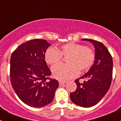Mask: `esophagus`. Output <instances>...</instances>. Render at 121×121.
I'll list each match as a JSON object with an SVG mask.
<instances>
[{
	"mask_svg": "<svg viewBox=\"0 0 121 121\" xmlns=\"http://www.w3.org/2000/svg\"><path fill=\"white\" fill-rule=\"evenodd\" d=\"M65 84V82H64V81H59L60 85H63V84Z\"/></svg>",
	"mask_w": 121,
	"mask_h": 121,
	"instance_id": "obj_1",
	"label": "esophagus"
}]
</instances>
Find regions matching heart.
Returning a JSON list of instances; mask_svg holds the SVG:
<instances>
[{
    "label": "heart",
    "mask_w": 121,
    "mask_h": 121,
    "mask_svg": "<svg viewBox=\"0 0 121 121\" xmlns=\"http://www.w3.org/2000/svg\"><path fill=\"white\" fill-rule=\"evenodd\" d=\"M63 56L67 57L68 64H59L52 67L54 77L60 81H66L77 76L80 72H84L91 67L95 60V53L90 47L80 44L69 43L61 46L60 50L51 47L45 53V60L50 65L60 63Z\"/></svg>",
    "instance_id": "1"
}]
</instances>
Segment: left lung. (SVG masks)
Instances as JSON below:
<instances>
[{
	"instance_id": "left-lung-1",
	"label": "left lung",
	"mask_w": 121,
	"mask_h": 121,
	"mask_svg": "<svg viewBox=\"0 0 121 121\" xmlns=\"http://www.w3.org/2000/svg\"><path fill=\"white\" fill-rule=\"evenodd\" d=\"M82 40L92 43L95 47L94 63L88 73L75 80L76 90L70 94L71 101L77 105L89 108L95 105L107 94L112 78L113 61L107 47L99 41L92 39Z\"/></svg>"
}]
</instances>
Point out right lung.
Masks as SVG:
<instances>
[{
    "mask_svg": "<svg viewBox=\"0 0 121 121\" xmlns=\"http://www.w3.org/2000/svg\"><path fill=\"white\" fill-rule=\"evenodd\" d=\"M50 44L43 39L29 40L12 54L10 76L12 87L27 105L40 108L49 104L59 83L49 77L52 74L45 61Z\"/></svg>",
    "mask_w": 121,
    "mask_h": 121,
    "instance_id": "obj_1",
    "label": "right lung"
}]
</instances>
